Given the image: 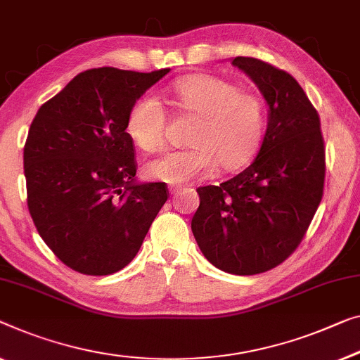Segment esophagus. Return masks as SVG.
<instances>
[{
	"instance_id": "obj_1",
	"label": "esophagus",
	"mask_w": 360,
	"mask_h": 360,
	"mask_svg": "<svg viewBox=\"0 0 360 360\" xmlns=\"http://www.w3.org/2000/svg\"><path fill=\"white\" fill-rule=\"evenodd\" d=\"M179 187H171V189H169V194L171 195H178L179 194Z\"/></svg>"
}]
</instances>
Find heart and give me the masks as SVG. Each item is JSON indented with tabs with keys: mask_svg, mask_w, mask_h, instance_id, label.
Instances as JSON below:
<instances>
[{
	"mask_svg": "<svg viewBox=\"0 0 360 360\" xmlns=\"http://www.w3.org/2000/svg\"><path fill=\"white\" fill-rule=\"evenodd\" d=\"M169 90L179 110L197 117L189 136L192 147L148 162L143 169L148 179L181 186L205 178L217 165L234 171L254 157L266 121L265 103L259 95L210 74L182 77ZM165 126L166 111L157 96L146 94L134 101L126 129L139 148H162Z\"/></svg>",
	"mask_w": 360,
	"mask_h": 360,
	"instance_id": "1",
	"label": "heart"
}]
</instances>
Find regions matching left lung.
<instances>
[{
    "label": "left lung",
    "instance_id": "1",
    "mask_svg": "<svg viewBox=\"0 0 360 360\" xmlns=\"http://www.w3.org/2000/svg\"><path fill=\"white\" fill-rule=\"evenodd\" d=\"M233 66L268 105L266 131L248 168L219 186L198 187L191 228L205 259L231 275H257L296 250L323 195L320 120L291 74L255 58Z\"/></svg>",
    "mask_w": 360,
    "mask_h": 360
}]
</instances>
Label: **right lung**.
<instances>
[{"label": "right lung", "instance_id": "right-lung-1", "mask_svg": "<svg viewBox=\"0 0 360 360\" xmlns=\"http://www.w3.org/2000/svg\"><path fill=\"white\" fill-rule=\"evenodd\" d=\"M116 68L77 74L40 106L24 147L27 205L64 265L103 276L124 268L168 198L163 182H137L127 115L165 77Z\"/></svg>", "mask_w": 360, "mask_h": 360}]
</instances>
